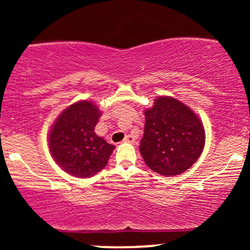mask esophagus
I'll return each mask as SVG.
<instances>
[{"label":"esophagus","mask_w":250,"mask_h":250,"mask_svg":"<svg viewBox=\"0 0 250 250\" xmlns=\"http://www.w3.org/2000/svg\"><path fill=\"white\" fill-rule=\"evenodd\" d=\"M123 142L125 143H134L135 142V137L133 135H127V136L125 137V140H123Z\"/></svg>","instance_id":"obj_1"}]
</instances>
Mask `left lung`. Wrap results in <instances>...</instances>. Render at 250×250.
<instances>
[{"label": "left lung", "mask_w": 250, "mask_h": 250, "mask_svg": "<svg viewBox=\"0 0 250 250\" xmlns=\"http://www.w3.org/2000/svg\"><path fill=\"white\" fill-rule=\"evenodd\" d=\"M145 134L140 143L146 165L162 176L185 173L202 154L206 135L202 122L188 105L160 96L146 109Z\"/></svg>", "instance_id": "1"}]
</instances>
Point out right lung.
I'll return each mask as SVG.
<instances>
[{
	"instance_id": "add662e5",
	"label": "right lung",
	"mask_w": 250,
	"mask_h": 250,
	"mask_svg": "<svg viewBox=\"0 0 250 250\" xmlns=\"http://www.w3.org/2000/svg\"><path fill=\"white\" fill-rule=\"evenodd\" d=\"M101 111L90 101H79L62 111L49 133V149L55 162L68 174L91 177L107 166L115 146L97 136Z\"/></svg>"
}]
</instances>
